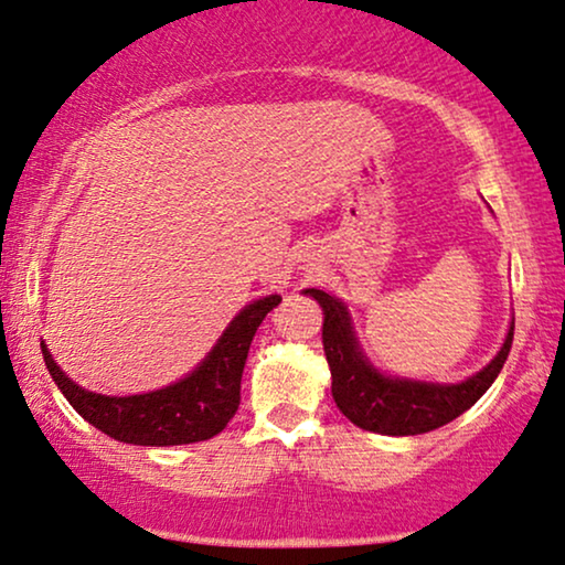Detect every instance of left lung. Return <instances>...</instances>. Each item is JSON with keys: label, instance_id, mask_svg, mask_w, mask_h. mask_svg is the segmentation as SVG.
<instances>
[{"label": "left lung", "instance_id": "left-lung-1", "mask_svg": "<svg viewBox=\"0 0 565 565\" xmlns=\"http://www.w3.org/2000/svg\"><path fill=\"white\" fill-rule=\"evenodd\" d=\"M322 307V349L333 377V401L351 424L385 436H416L449 424L472 408L503 370L514 322L483 370L462 382H424L377 370L361 349L351 312L322 289H305Z\"/></svg>", "mask_w": 565, "mask_h": 565}]
</instances>
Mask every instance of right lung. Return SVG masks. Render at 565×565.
I'll list each match as a JSON object with an SVG mask.
<instances>
[{
    "mask_svg": "<svg viewBox=\"0 0 565 565\" xmlns=\"http://www.w3.org/2000/svg\"><path fill=\"white\" fill-rule=\"evenodd\" d=\"M278 302L281 297L268 295L245 305L191 374L152 393H89L62 372L49 345L41 341L43 361L72 408L110 439L139 447L193 445L220 434L237 413L239 382L253 335Z\"/></svg>",
    "mask_w": 565,
    "mask_h": 565,
    "instance_id": "1",
    "label": "right lung"
}]
</instances>
